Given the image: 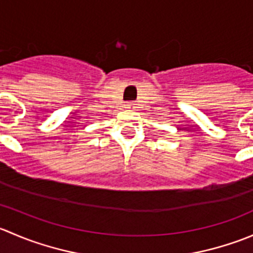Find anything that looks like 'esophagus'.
<instances>
[{"instance_id":"esophagus-1","label":"esophagus","mask_w":253,"mask_h":253,"mask_svg":"<svg viewBox=\"0 0 253 253\" xmlns=\"http://www.w3.org/2000/svg\"><path fill=\"white\" fill-rule=\"evenodd\" d=\"M126 109H128V110H133L134 104L133 103H127L126 104Z\"/></svg>"}]
</instances>
